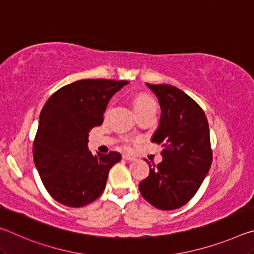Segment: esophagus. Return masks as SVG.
Listing matches in <instances>:
<instances>
[{
  "label": "esophagus",
  "instance_id": "1",
  "mask_svg": "<svg viewBox=\"0 0 254 254\" xmlns=\"http://www.w3.org/2000/svg\"><path fill=\"white\" fill-rule=\"evenodd\" d=\"M122 159H123V160H127V161H134L135 157L130 156V154H123Z\"/></svg>",
  "mask_w": 254,
  "mask_h": 254
}]
</instances>
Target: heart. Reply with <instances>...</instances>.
I'll return each instance as SVG.
<instances>
[{
	"label": "heart",
	"instance_id": "b5f03b06",
	"mask_svg": "<svg viewBox=\"0 0 254 254\" xmlns=\"http://www.w3.org/2000/svg\"><path fill=\"white\" fill-rule=\"evenodd\" d=\"M133 104H134V109L137 112L140 110L145 109V107L148 106L156 105V102H154L151 97H149L147 95H139L135 98L134 102H133ZM124 148L127 149L130 148V141L124 140Z\"/></svg>",
	"mask_w": 254,
	"mask_h": 254
}]
</instances>
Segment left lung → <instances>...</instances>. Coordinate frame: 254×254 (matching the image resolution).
<instances>
[{"label": "left lung", "instance_id": "left-lung-1", "mask_svg": "<svg viewBox=\"0 0 254 254\" xmlns=\"http://www.w3.org/2000/svg\"><path fill=\"white\" fill-rule=\"evenodd\" d=\"M161 109L152 142L162 145V161L150 162V174L139 184L141 195L162 210L187 204L205 179L213 160L209 127L201 107L175 86L147 84Z\"/></svg>", "mask_w": 254, "mask_h": 254}]
</instances>
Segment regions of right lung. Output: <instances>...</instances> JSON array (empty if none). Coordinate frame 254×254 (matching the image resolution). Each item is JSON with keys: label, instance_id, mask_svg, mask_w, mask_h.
I'll list each match as a JSON object with an SVG mask.
<instances>
[{"label": "right lung", "instance_id": "right-lung-1", "mask_svg": "<svg viewBox=\"0 0 254 254\" xmlns=\"http://www.w3.org/2000/svg\"><path fill=\"white\" fill-rule=\"evenodd\" d=\"M127 80L81 79L55 92L42 107L33 141V161L50 196L69 207H81L104 190L109 171L121 154L93 156L88 133L103 123L111 97Z\"/></svg>", "mask_w": 254, "mask_h": 254}]
</instances>
